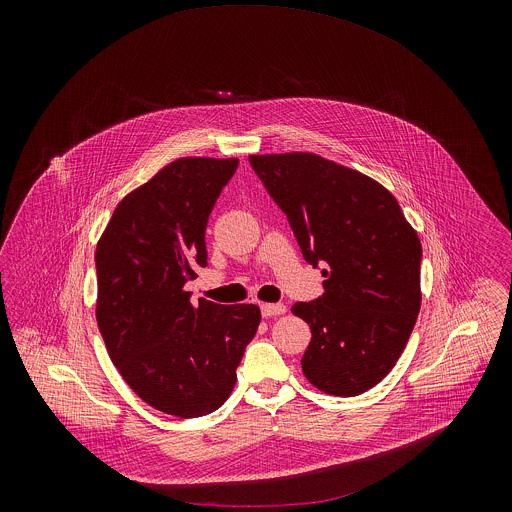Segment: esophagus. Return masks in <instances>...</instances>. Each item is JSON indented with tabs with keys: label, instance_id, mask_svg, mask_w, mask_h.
Instances as JSON below:
<instances>
[{
	"label": "esophagus",
	"instance_id": "obj_1",
	"mask_svg": "<svg viewBox=\"0 0 512 512\" xmlns=\"http://www.w3.org/2000/svg\"><path fill=\"white\" fill-rule=\"evenodd\" d=\"M260 309H262L264 317H276V315H284L288 311V307L284 303H262Z\"/></svg>",
	"mask_w": 512,
	"mask_h": 512
}]
</instances>
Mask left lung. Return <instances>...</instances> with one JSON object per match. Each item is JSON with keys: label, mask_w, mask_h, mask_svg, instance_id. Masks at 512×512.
Wrapping results in <instances>:
<instances>
[{"label": "left lung", "mask_w": 512, "mask_h": 512, "mask_svg": "<svg viewBox=\"0 0 512 512\" xmlns=\"http://www.w3.org/2000/svg\"><path fill=\"white\" fill-rule=\"evenodd\" d=\"M325 293L293 315L311 327L301 359L321 392L359 396L400 359L418 319L422 244L380 183L315 153L250 155Z\"/></svg>", "instance_id": "left-lung-1"}]
</instances>
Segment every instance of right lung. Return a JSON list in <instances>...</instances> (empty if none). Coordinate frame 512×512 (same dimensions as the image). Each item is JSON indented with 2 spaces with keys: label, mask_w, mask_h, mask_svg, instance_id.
Instances as JSON below:
<instances>
[{
  "label": "right lung",
  "mask_w": 512,
  "mask_h": 512,
  "mask_svg": "<svg viewBox=\"0 0 512 512\" xmlns=\"http://www.w3.org/2000/svg\"><path fill=\"white\" fill-rule=\"evenodd\" d=\"M238 159L181 157L126 195L96 246V321L128 386L159 412L219 410L260 325L252 303H191L205 230Z\"/></svg>",
  "instance_id": "1"
}]
</instances>
